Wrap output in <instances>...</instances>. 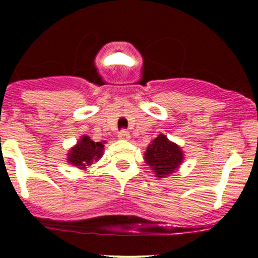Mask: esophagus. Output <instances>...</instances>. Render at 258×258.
I'll return each mask as SVG.
<instances>
[{
    "instance_id": "obj_1",
    "label": "esophagus",
    "mask_w": 258,
    "mask_h": 258,
    "mask_svg": "<svg viewBox=\"0 0 258 258\" xmlns=\"http://www.w3.org/2000/svg\"><path fill=\"white\" fill-rule=\"evenodd\" d=\"M118 137L121 140H130V132L126 131V130H122V131L118 132Z\"/></svg>"
}]
</instances>
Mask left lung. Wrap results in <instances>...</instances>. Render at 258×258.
<instances>
[{"label": "left lung", "instance_id": "obj_1", "mask_svg": "<svg viewBox=\"0 0 258 258\" xmlns=\"http://www.w3.org/2000/svg\"><path fill=\"white\" fill-rule=\"evenodd\" d=\"M145 161L156 177H167L172 175L183 161L181 147L171 142L165 135H158L145 152Z\"/></svg>", "mask_w": 258, "mask_h": 258}]
</instances>
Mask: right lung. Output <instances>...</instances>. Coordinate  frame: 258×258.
I'll list each match as a JSON object with an SVG mask.
<instances>
[{
  "instance_id": "1",
  "label": "right lung",
  "mask_w": 258,
  "mask_h": 258,
  "mask_svg": "<svg viewBox=\"0 0 258 258\" xmlns=\"http://www.w3.org/2000/svg\"><path fill=\"white\" fill-rule=\"evenodd\" d=\"M103 147V142H95L88 136H83L77 145L70 150L67 161L80 170H85L87 166L97 162L102 157Z\"/></svg>"
}]
</instances>
